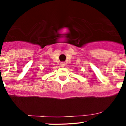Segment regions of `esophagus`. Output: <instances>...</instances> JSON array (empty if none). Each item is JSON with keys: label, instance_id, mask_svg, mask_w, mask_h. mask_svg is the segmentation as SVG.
Wrapping results in <instances>:
<instances>
[{"label": "esophagus", "instance_id": "obj_1", "mask_svg": "<svg viewBox=\"0 0 126 126\" xmlns=\"http://www.w3.org/2000/svg\"><path fill=\"white\" fill-rule=\"evenodd\" d=\"M60 65L62 67H64V66H65V63H64V62H62L60 64Z\"/></svg>", "mask_w": 126, "mask_h": 126}]
</instances>
